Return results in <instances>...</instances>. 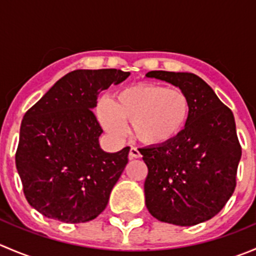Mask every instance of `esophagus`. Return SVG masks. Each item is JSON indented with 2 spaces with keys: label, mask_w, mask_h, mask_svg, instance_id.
Wrapping results in <instances>:
<instances>
[{
  "label": "esophagus",
  "mask_w": 256,
  "mask_h": 256,
  "mask_svg": "<svg viewBox=\"0 0 256 256\" xmlns=\"http://www.w3.org/2000/svg\"><path fill=\"white\" fill-rule=\"evenodd\" d=\"M141 154L136 147H131L130 152H128V158L130 160H135V158H140Z\"/></svg>",
  "instance_id": "obj_1"
}]
</instances>
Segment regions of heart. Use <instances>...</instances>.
Segmentation results:
<instances>
[{
    "label": "heart",
    "instance_id": "obj_1",
    "mask_svg": "<svg viewBox=\"0 0 256 256\" xmlns=\"http://www.w3.org/2000/svg\"><path fill=\"white\" fill-rule=\"evenodd\" d=\"M190 115V102L184 92L154 84L122 88L98 106V118L108 132L122 136L124 124L128 122L134 138L150 147L174 141Z\"/></svg>",
    "mask_w": 256,
    "mask_h": 256
}]
</instances>
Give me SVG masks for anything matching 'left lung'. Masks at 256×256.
Masks as SVG:
<instances>
[{
    "mask_svg": "<svg viewBox=\"0 0 256 256\" xmlns=\"http://www.w3.org/2000/svg\"><path fill=\"white\" fill-rule=\"evenodd\" d=\"M146 76L180 88L190 102L187 125L174 141L140 148L148 168L146 207L164 223H203L222 210L236 190L242 147L234 115L196 74L152 70Z\"/></svg>",
    "mask_w": 256,
    "mask_h": 256,
    "instance_id": "left-lung-1",
    "label": "left lung"
}]
</instances>
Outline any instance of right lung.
Masks as SVG:
<instances>
[{
  "label": "right lung",
  "mask_w": 256,
  "mask_h": 256,
  "mask_svg": "<svg viewBox=\"0 0 256 256\" xmlns=\"http://www.w3.org/2000/svg\"><path fill=\"white\" fill-rule=\"evenodd\" d=\"M128 76L118 69L70 72L23 116L16 167L27 202L47 218L85 223L106 208L130 147L105 152L92 110L100 92Z\"/></svg>",
  "instance_id": "add662e5"
}]
</instances>
